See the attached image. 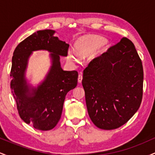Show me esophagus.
Segmentation results:
<instances>
[{"label": "esophagus", "mask_w": 155, "mask_h": 155, "mask_svg": "<svg viewBox=\"0 0 155 155\" xmlns=\"http://www.w3.org/2000/svg\"><path fill=\"white\" fill-rule=\"evenodd\" d=\"M82 75L81 74H79V76H78V82L81 83V81H82Z\"/></svg>", "instance_id": "1"}]
</instances>
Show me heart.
<instances>
[{
    "mask_svg": "<svg viewBox=\"0 0 155 155\" xmlns=\"http://www.w3.org/2000/svg\"><path fill=\"white\" fill-rule=\"evenodd\" d=\"M106 39L101 36L96 35H89L79 39L76 43V51L79 54L87 55L91 54L96 49H99L106 44ZM68 57L73 61L77 62L79 56L76 51L69 50Z\"/></svg>",
    "mask_w": 155,
    "mask_h": 155,
    "instance_id": "obj_1",
    "label": "heart"
}]
</instances>
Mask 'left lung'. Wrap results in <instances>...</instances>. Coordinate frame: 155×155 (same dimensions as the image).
Instances as JSON below:
<instances>
[{
    "instance_id": "8db88e82",
    "label": "left lung",
    "mask_w": 155,
    "mask_h": 155,
    "mask_svg": "<svg viewBox=\"0 0 155 155\" xmlns=\"http://www.w3.org/2000/svg\"><path fill=\"white\" fill-rule=\"evenodd\" d=\"M143 71L134 44L122 38L89 63L82 86L88 114L98 128L123 125L140 107Z\"/></svg>"
}]
</instances>
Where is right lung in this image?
Masks as SVG:
<instances>
[{
  "instance_id": "obj_1",
  "label": "right lung",
  "mask_w": 155,
  "mask_h": 155,
  "mask_svg": "<svg viewBox=\"0 0 155 155\" xmlns=\"http://www.w3.org/2000/svg\"><path fill=\"white\" fill-rule=\"evenodd\" d=\"M53 30L38 31L16 47L12 57L11 89L21 119L39 130H49L59 122L65 95L77 85L78 72L63 71L60 56L66 57L69 44L54 36ZM51 52V66L37 87L27 81L26 71L33 51Z\"/></svg>"
}]
</instances>
